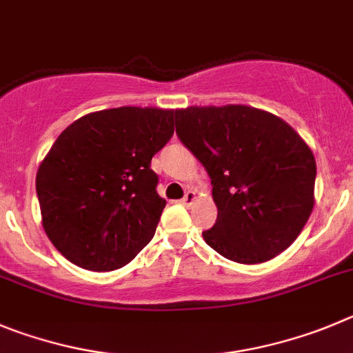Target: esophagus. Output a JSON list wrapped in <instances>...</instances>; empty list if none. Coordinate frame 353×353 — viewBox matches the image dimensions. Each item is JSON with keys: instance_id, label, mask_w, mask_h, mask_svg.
Instances as JSON below:
<instances>
[{"instance_id": "34e87169", "label": "esophagus", "mask_w": 353, "mask_h": 353, "mask_svg": "<svg viewBox=\"0 0 353 353\" xmlns=\"http://www.w3.org/2000/svg\"><path fill=\"white\" fill-rule=\"evenodd\" d=\"M195 200H196L195 192H193V190H188V192L184 193L183 200H181V204H183L184 208H190V205L195 204Z\"/></svg>"}]
</instances>
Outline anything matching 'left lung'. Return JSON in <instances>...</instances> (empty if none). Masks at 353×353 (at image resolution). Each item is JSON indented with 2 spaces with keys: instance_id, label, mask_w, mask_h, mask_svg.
Segmentation results:
<instances>
[{
  "instance_id": "obj_1",
  "label": "left lung",
  "mask_w": 353,
  "mask_h": 353,
  "mask_svg": "<svg viewBox=\"0 0 353 353\" xmlns=\"http://www.w3.org/2000/svg\"><path fill=\"white\" fill-rule=\"evenodd\" d=\"M181 142L208 170L218 208L202 232L214 252L262 263L285 252L315 205L316 161L281 117L250 105L176 110Z\"/></svg>"
}]
</instances>
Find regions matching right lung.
<instances>
[{
  "label": "right lung",
  "instance_id": "obj_1",
  "mask_svg": "<svg viewBox=\"0 0 353 353\" xmlns=\"http://www.w3.org/2000/svg\"><path fill=\"white\" fill-rule=\"evenodd\" d=\"M176 110L117 107L79 117L37 172L42 225L72 263L114 271L153 239L165 199L151 158L170 141Z\"/></svg>",
  "mask_w": 353,
  "mask_h": 353
}]
</instances>
